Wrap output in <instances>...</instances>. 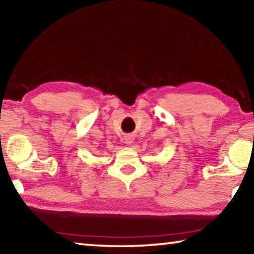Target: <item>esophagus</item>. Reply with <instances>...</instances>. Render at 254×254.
Wrapping results in <instances>:
<instances>
[{
	"label": "esophagus",
	"instance_id": "obj_1",
	"mask_svg": "<svg viewBox=\"0 0 254 254\" xmlns=\"http://www.w3.org/2000/svg\"><path fill=\"white\" fill-rule=\"evenodd\" d=\"M124 141H126L127 144H131L133 142V139H132L131 135H127L126 136V140H124Z\"/></svg>",
	"mask_w": 254,
	"mask_h": 254
}]
</instances>
